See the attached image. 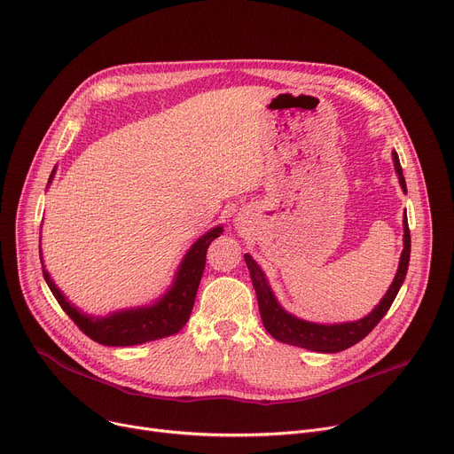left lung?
Instances as JSON below:
<instances>
[{
	"label": "left lung",
	"mask_w": 454,
	"mask_h": 454,
	"mask_svg": "<svg viewBox=\"0 0 454 454\" xmlns=\"http://www.w3.org/2000/svg\"><path fill=\"white\" fill-rule=\"evenodd\" d=\"M392 162H395L400 186H402L403 193H407L405 176H403V171L400 166V157L396 151H392ZM409 257H411V231H409V224H407V215H403V250L400 255L398 271H396L395 279H392L388 290L381 297L380 303L365 317L356 319V321L314 323V321L301 319V317L290 314L288 310H285L283 305L278 301L274 290H271L262 268L257 264V261L250 254H245V261L250 270L252 285L257 294L261 319H262L264 328L268 330V334L271 338H276L278 341L307 348V350H314V352H323V354L341 352V350L356 345L381 321V317L390 309L392 301L396 299V295L405 281L407 268H409Z\"/></svg>",
	"instance_id": "obj_1"
}]
</instances>
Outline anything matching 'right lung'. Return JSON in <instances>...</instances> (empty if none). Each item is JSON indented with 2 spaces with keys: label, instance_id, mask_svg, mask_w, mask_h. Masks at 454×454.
I'll return each mask as SVG.
<instances>
[{
  "label": "right lung",
  "instance_id": "obj_1",
  "mask_svg": "<svg viewBox=\"0 0 454 454\" xmlns=\"http://www.w3.org/2000/svg\"><path fill=\"white\" fill-rule=\"evenodd\" d=\"M56 173V166L49 176L47 188L51 186ZM224 231L223 224L207 230L200 235L195 243L190 247L186 255L180 261L171 285L166 288L162 295L151 301L147 305L131 307V309H120L113 310L106 316H93L80 310L76 305L66 297V294L56 286L51 274L45 270L42 245H40V259L43 268V278L47 286L51 288L52 295L64 309V312L80 326L83 334L97 343L107 347H133L142 345L147 341L162 340L168 336L176 334L183 328L192 314L195 295L199 290V283L202 278V271L206 266V252L211 245ZM42 243V235H40Z\"/></svg>",
  "mask_w": 454,
  "mask_h": 454
}]
</instances>
